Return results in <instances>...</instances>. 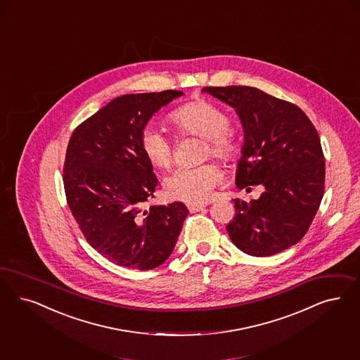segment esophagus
Returning <instances> with one entry per match:
<instances>
[{"label": "esophagus", "instance_id": "34e87169", "mask_svg": "<svg viewBox=\"0 0 360 360\" xmlns=\"http://www.w3.org/2000/svg\"><path fill=\"white\" fill-rule=\"evenodd\" d=\"M207 206V203H188L187 207L191 212H197V211L203 210Z\"/></svg>", "mask_w": 360, "mask_h": 360}]
</instances>
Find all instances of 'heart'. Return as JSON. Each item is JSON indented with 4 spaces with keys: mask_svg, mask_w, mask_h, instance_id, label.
Here are the masks:
<instances>
[{
    "mask_svg": "<svg viewBox=\"0 0 360 360\" xmlns=\"http://www.w3.org/2000/svg\"><path fill=\"white\" fill-rule=\"evenodd\" d=\"M169 121L181 134L205 138L206 155L231 161L240 153L236 136L229 130V115L209 101L197 99L179 106L170 112ZM139 146L153 166L166 169L172 165L173 146L160 130L146 127L139 136ZM221 179L222 173L215 165L178 167L165 179V191L169 198L202 203L210 199L214 187Z\"/></svg>",
    "mask_w": 360,
    "mask_h": 360,
    "instance_id": "heart-1",
    "label": "heart"
}]
</instances>
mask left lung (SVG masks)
<instances>
[{
	"mask_svg": "<svg viewBox=\"0 0 360 360\" xmlns=\"http://www.w3.org/2000/svg\"><path fill=\"white\" fill-rule=\"evenodd\" d=\"M236 110L243 127L236 165L238 188L262 185L258 199H233L236 217L226 226L233 243L252 257H271L307 233L324 193L321 139L297 105L257 87L202 90Z\"/></svg>",
	"mask_w": 360,
	"mask_h": 360,
	"instance_id": "8db88e82",
	"label": "left lung"
}]
</instances>
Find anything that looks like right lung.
Masks as SVG:
<instances>
[{
	"mask_svg": "<svg viewBox=\"0 0 360 360\" xmlns=\"http://www.w3.org/2000/svg\"><path fill=\"white\" fill-rule=\"evenodd\" d=\"M178 90L126 94L79 124L63 166L68 205L91 248L134 270L161 266L173 252L186 219L185 203L151 205L158 179L139 146L151 117Z\"/></svg>",
	"mask_w": 360,
	"mask_h": 360,
	"instance_id": "right-lung-1",
	"label": "right lung"
}]
</instances>
